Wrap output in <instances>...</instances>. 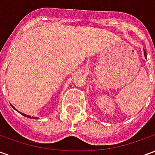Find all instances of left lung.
<instances>
[{"label": "left lung", "instance_id": "8db88e82", "mask_svg": "<svg viewBox=\"0 0 155 155\" xmlns=\"http://www.w3.org/2000/svg\"><path fill=\"white\" fill-rule=\"evenodd\" d=\"M143 54H144V57H145V59L147 60V56H146V52H145V51L143 50Z\"/></svg>", "mask_w": 155, "mask_h": 155}]
</instances>
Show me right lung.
Wrapping results in <instances>:
<instances>
[{
  "instance_id": "add662e5",
  "label": "right lung",
  "mask_w": 155,
  "mask_h": 155,
  "mask_svg": "<svg viewBox=\"0 0 155 155\" xmlns=\"http://www.w3.org/2000/svg\"><path fill=\"white\" fill-rule=\"evenodd\" d=\"M12 107H13V108H14V109H15V107H14V106H12ZM20 113H21V112H20ZM21 114L22 115H24V116L27 117V118H31H31H33V119H38L37 117L31 116V115H28V114H23V113H21Z\"/></svg>"
}]
</instances>
